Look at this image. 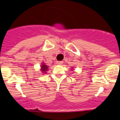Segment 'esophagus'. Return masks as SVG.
<instances>
[{
  "label": "esophagus",
  "instance_id": "esophagus-1",
  "mask_svg": "<svg viewBox=\"0 0 120 120\" xmlns=\"http://www.w3.org/2000/svg\"><path fill=\"white\" fill-rule=\"evenodd\" d=\"M57 64H58V65H62V64H63V61H57Z\"/></svg>",
  "mask_w": 120,
  "mask_h": 120
}]
</instances>
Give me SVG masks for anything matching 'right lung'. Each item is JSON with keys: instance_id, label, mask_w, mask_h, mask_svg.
I'll use <instances>...</instances> for the list:
<instances>
[{"instance_id": "right-lung-1", "label": "right lung", "mask_w": 120, "mask_h": 120, "mask_svg": "<svg viewBox=\"0 0 120 120\" xmlns=\"http://www.w3.org/2000/svg\"><path fill=\"white\" fill-rule=\"evenodd\" d=\"M47 65H45V64H42V71H46L47 70L48 68H47Z\"/></svg>"}]
</instances>
